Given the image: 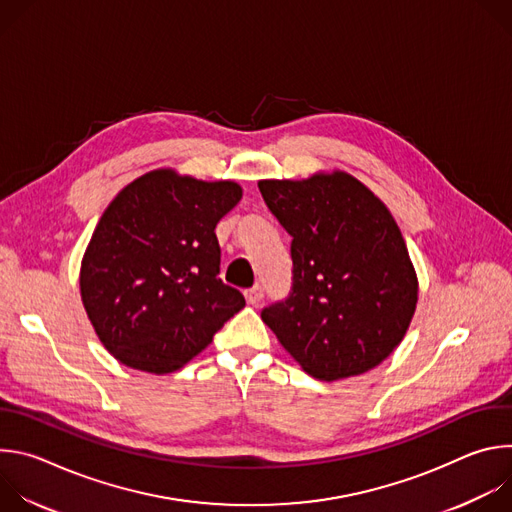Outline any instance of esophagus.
<instances>
[{"instance_id": "34e87169", "label": "esophagus", "mask_w": 512, "mask_h": 512, "mask_svg": "<svg viewBox=\"0 0 512 512\" xmlns=\"http://www.w3.org/2000/svg\"><path fill=\"white\" fill-rule=\"evenodd\" d=\"M245 300H247V304L257 306V304L263 300V289H261L259 285H255V287L247 289V291H245Z\"/></svg>"}]
</instances>
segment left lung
<instances>
[{
	"mask_svg": "<svg viewBox=\"0 0 512 512\" xmlns=\"http://www.w3.org/2000/svg\"><path fill=\"white\" fill-rule=\"evenodd\" d=\"M294 237V287L261 312L279 344L320 381L375 369L403 340L417 308V273L393 214L354 176L259 180Z\"/></svg>",
	"mask_w": 512,
	"mask_h": 512,
	"instance_id": "left-lung-1",
	"label": "left lung"
}]
</instances>
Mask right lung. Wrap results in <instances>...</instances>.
Returning a JSON list of instances; mask_svg holds the SVG:
<instances>
[{
	"mask_svg": "<svg viewBox=\"0 0 512 512\" xmlns=\"http://www.w3.org/2000/svg\"><path fill=\"white\" fill-rule=\"evenodd\" d=\"M243 198L233 180L172 168L127 184L105 208L81 261V300L103 346L129 369H182L243 306L218 279L216 225Z\"/></svg>",
	"mask_w": 512,
	"mask_h": 512,
	"instance_id": "1",
	"label": "right lung"
}]
</instances>
